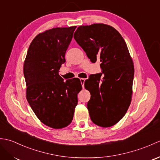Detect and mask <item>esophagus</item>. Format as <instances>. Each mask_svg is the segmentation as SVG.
<instances>
[{"mask_svg":"<svg viewBox=\"0 0 160 160\" xmlns=\"http://www.w3.org/2000/svg\"><path fill=\"white\" fill-rule=\"evenodd\" d=\"M80 80L81 84H82V87L84 88V81H85V79H84V78H80Z\"/></svg>","mask_w":160,"mask_h":160,"instance_id":"obj_1","label":"esophagus"}]
</instances>
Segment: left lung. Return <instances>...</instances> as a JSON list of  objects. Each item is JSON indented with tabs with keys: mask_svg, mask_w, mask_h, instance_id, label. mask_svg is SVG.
<instances>
[{
	"mask_svg": "<svg viewBox=\"0 0 160 160\" xmlns=\"http://www.w3.org/2000/svg\"><path fill=\"white\" fill-rule=\"evenodd\" d=\"M73 38L91 62H101L102 73L84 82L91 93V120L102 127H112L124 117L131 102L134 66L127 44L116 29L102 23L78 27Z\"/></svg>",
	"mask_w": 160,
	"mask_h": 160,
	"instance_id": "1",
	"label": "left lung"
}]
</instances>
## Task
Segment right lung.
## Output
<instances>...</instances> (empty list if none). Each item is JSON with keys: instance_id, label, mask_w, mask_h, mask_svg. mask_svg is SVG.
I'll return each instance as SVG.
<instances>
[{"instance_id": "1", "label": "right lung", "mask_w": 160, "mask_h": 160, "mask_svg": "<svg viewBox=\"0 0 160 160\" xmlns=\"http://www.w3.org/2000/svg\"><path fill=\"white\" fill-rule=\"evenodd\" d=\"M76 28H56L39 33L30 44L24 62L27 100L40 122L56 129L72 122L82 89L78 78L64 82L58 74Z\"/></svg>"}]
</instances>
